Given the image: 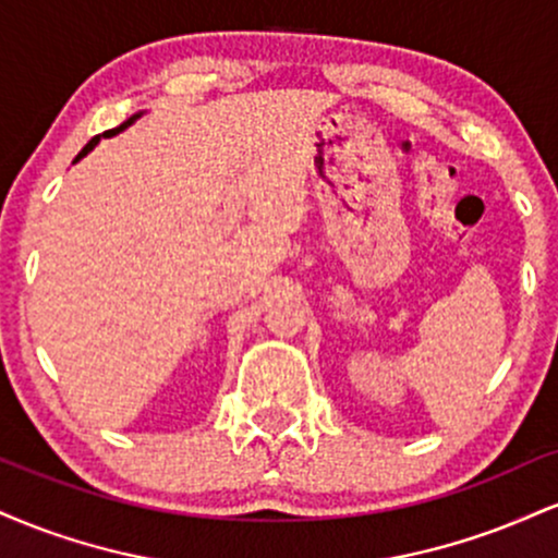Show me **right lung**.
<instances>
[{
	"label": "right lung",
	"instance_id": "add662e5",
	"mask_svg": "<svg viewBox=\"0 0 558 558\" xmlns=\"http://www.w3.org/2000/svg\"><path fill=\"white\" fill-rule=\"evenodd\" d=\"M136 118H138V114H133V118H131V120H128V123H123V125H120V128H112V131H107V133H105V138H107V136H114V133H118V131H123V128H128V125H131V123H133V120H136ZM99 138H101V136H94L92 141H88V144H86V146H83V149H81V155H78V157H75V162H78V159H81V157H86V155H88V151H92V149H94V146H96V144H99Z\"/></svg>",
	"mask_w": 558,
	"mask_h": 558
}]
</instances>
